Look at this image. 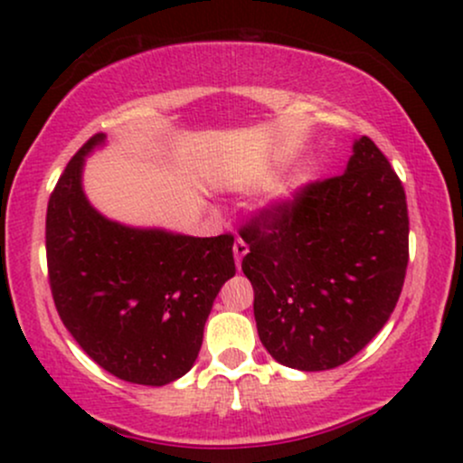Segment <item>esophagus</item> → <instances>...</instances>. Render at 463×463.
Masks as SVG:
<instances>
[{
    "label": "esophagus",
    "mask_w": 463,
    "mask_h": 463,
    "mask_svg": "<svg viewBox=\"0 0 463 463\" xmlns=\"http://www.w3.org/2000/svg\"><path fill=\"white\" fill-rule=\"evenodd\" d=\"M232 252H235V263H237V268H239V265H241V259L248 254V243L243 241L241 237H237L235 239V246H232Z\"/></svg>",
    "instance_id": "obj_1"
}]
</instances>
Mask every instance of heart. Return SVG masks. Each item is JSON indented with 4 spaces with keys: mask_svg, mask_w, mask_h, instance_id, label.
I'll list each match as a JSON object with an SVG mask.
<instances>
[{
    "mask_svg": "<svg viewBox=\"0 0 463 463\" xmlns=\"http://www.w3.org/2000/svg\"><path fill=\"white\" fill-rule=\"evenodd\" d=\"M302 183H305V176H298V178H294V180H291V189H294V187H300Z\"/></svg>",
    "mask_w": 463,
    "mask_h": 463,
    "instance_id": "obj_1",
    "label": "heart"
}]
</instances>
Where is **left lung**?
<instances>
[{
    "label": "left lung",
    "instance_id": "1",
    "mask_svg": "<svg viewBox=\"0 0 463 463\" xmlns=\"http://www.w3.org/2000/svg\"><path fill=\"white\" fill-rule=\"evenodd\" d=\"M353 150L346 172L302 184L239 228L259 337L296 370L353 359L390 320L405 283V189L370 137Z\"/></svg>",
    "mask_w": 463,
    "mask_h": 463
}]
</instances>
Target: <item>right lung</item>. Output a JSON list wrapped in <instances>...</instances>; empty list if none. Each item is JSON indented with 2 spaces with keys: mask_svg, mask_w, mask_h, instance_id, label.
Instances as JSON below:
<instances>
[{
  "mask_svg": "<svg viewBox=\"0 0 463 463\" xmlns=\"http://www.w3.org/2000/svg\"><path fill=\"white\" fill-rule=\"evenodd\" d=\"M93 135L58 178L45 217L47 279L58 316L99 368L137 385L191 370L217 291L235 276L231 232L139 231L106 220L82 194Z\"/></svg>",
  "mask_w": 463,
  "mask_h": 463,
  "instance_id": "add662e5",
  "label": "right lung"
}]
</instances>
